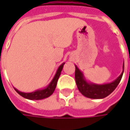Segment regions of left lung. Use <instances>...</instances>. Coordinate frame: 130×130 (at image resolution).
<instances>
[{
    "label": "left lung",
    "instance_id": "left-lung-1",
    "mask_svg": "<svg viewBox=\"0 0 130 130\" xmlns=\"http://www.w3.org/2000/svg\"><path fill=\"white\" fill-rule=\"evenodd\" d=\"M122 68V72L115 80L111 83L99 85L87 81L83 72L77 67V65H75V81L79 91L84 96L92 99H102L107 97L116 89L120 83L124 73V63H123Z\"/></svg>",
    "mask_w": 130,
    "mask_h": 130
}]
</instances>
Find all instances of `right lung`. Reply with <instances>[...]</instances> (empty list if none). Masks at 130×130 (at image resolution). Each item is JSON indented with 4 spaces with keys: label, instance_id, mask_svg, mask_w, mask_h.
<instances>
[{
    "label": "right lung",
    "instance_id": "right-lung-1",
    "mask_svg": "<svg viewBox=\"0 0 130 130\" xmlns=\"http://www.w3.org/2000/svg\"><path fill=\"white\" fill-rule=\"evenodd\" d=\"M65 63H62L58 68L57 71L55 74L54 77L52 79V80L51 81V83L47 85L45 87H44L43 89H38L37 90L34 91L32 92H21L19 90H18L17 88L13 87L14 90L23 98H27L29 100H42V99H45L47 98L49 96H51L52 95L56 87V85H57V82L58 78L61 75V72L62 71V69Z\"/></svg>",
    "mask_w": 130,
    "mask_h": 130
}]
</instances>
